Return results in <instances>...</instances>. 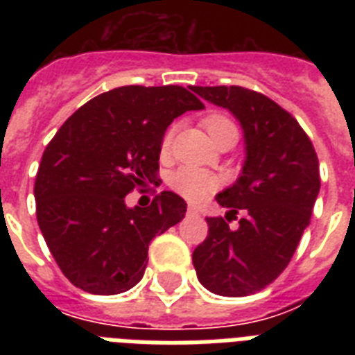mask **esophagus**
<instances>
[{"label": "esophagus", "instance_id": "obj_1", "mask_svg": "<svg viewBox=\"0 0 355 355\" xmlns=\"http://www.w3.org/2000/svg\"><path fill=\"white\" fill-rule=\"evenodd\" d=\"M188 214H191V216H197V214H199V210H197L195 206H188Z\"/></svg>", "mask_w": 355, "mask_h": 355}]
</instances>
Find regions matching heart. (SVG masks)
Segmentation results:
<instances>
[{
  "mask_svg": "<svg viewBox=\"0 0 355 355\" xmlns=\"http://www.w3.org/2000/svg\"><path fill=\"white\" fill-rule=\"evenodd\" d=\"M206 132L211 138V141H216L217 138H221L228 132H237L236 125H234L227 116L223 114H210L202 119ZM173 139V128L166 134V138L162 141V150L169 149ZM169 186L173 191H177L178 195H182L189 200H200L206 199L208 195L216 193L219 186H221V178L216 177L214 173L199 169V167L184 166L178 167L177 171L171 173L169 177Z\"/></svg>",
  "mask_w": 355,
  "mask_h": 355,
  "instance_id": "1",
  "label": "heart"
}]
</instances>
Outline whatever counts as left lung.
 <instances>
[{
  "mask_svg": "<svg viewBox=\"0 0 355 355\" xmlns=\"http://www.w3.org/2000/svg\"><path fill=\"white\" fill-rule=\"evenodd\" d=\"M191 90L239 119L247 160L232 188L216 197L228 208L206 217L208 236L193 250L197 278L223 297H247L278 278L309 225L320 189L319 158L291 114L243 86H193ZM240 221L236 231L227 223Z\"/></svg>",
  "mask_w": 355,
  "mask_h": 355,
  "instance_id": "obj_1",
  "label": "left lung"
}]
</instances>
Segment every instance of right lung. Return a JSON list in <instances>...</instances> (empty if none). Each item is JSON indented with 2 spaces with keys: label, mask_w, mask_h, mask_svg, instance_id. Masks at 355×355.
Listing matches in <instances>:
<instances>
[{
  "label": "right lung",
  "mask_w": 355,
  "mask_h": 355,
  "mask_svg": "<svg viewBox=\"0 0 355 355\" xmlns=\"http://www.w3.org/2000/svg\"><path fill=\"white\" fill-rule=\"evenodd\" d=\"M205 108L184 86H121L69 116L47 144L35 180L36 219L53 258L75 287L118 295L141 280L153 237L182 221L173 191L147 208L125 195L158 178L166 128Z\"/></svg>",
  "instance_id": "1"
}]
</instances>
